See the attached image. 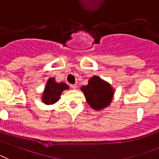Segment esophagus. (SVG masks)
<instances>
[{"mask_svg":"<svg viewBox=\"0 0 159 159\" xmlns=\"http://www.w3.org/2000/svg\"><path fill=\"white\" fill-rule=\"evenodd\" d=\"M70 87H71L72 89H76V88H77V84H70Z\"/></svg>","mask_w":159,"mask_h":159,"instance_id":"34e87169","label":"esophagus"}]
</instances>
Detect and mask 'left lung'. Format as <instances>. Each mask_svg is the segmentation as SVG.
<instances>
[{
  "label": "left lung",
  "instance_id": "obj_1",
  "mask_svg": "<svg viewBox=\"0 0 159 159\" xmlns=\"http://www.w3.org/2000/svg\"><path fill=\"white\" fill-rule=\"evenodd\" d=\"M89 84L81 87L87 103L94 110L100 111L108 107L113 97V89L109 83L98 76H93L89 80Z\"/></svg>",
  "mask_w": 159,
  "mask_h": 159
}]
</instances>
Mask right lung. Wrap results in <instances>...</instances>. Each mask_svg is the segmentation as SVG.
<instances>
[{
    "label": "right lung",
    "instance_id": "add662e5",
    "mask_svg": "<svg viewBox=\"0 0 159 159\" xmlns=\"http://www.w3.org/2000/svg\"><path fill=\"white\" fill-rule=\"evenodd\" d=\"M69 89L65 83H57L54 78H49L44 89L42 100L47 105H52L59 100L60 95L64 89Z\"/></svg>",
    "mask_w": 159,
    "mask_h": 159
}]
</instances>
